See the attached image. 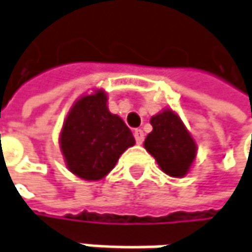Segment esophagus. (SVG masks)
<instances>
[{"label":"esophagus","mask_w":252,"mask_h":252,"mask_svg":"<svg viewBox=\"0 0 252 252\" xmlns=\"http://www.w3.org/2000/svg\"><path fill=\"white\" fill-rule=\"evenodd\" d=\"M134 137H135L137 144H142L144 142V132H142V129H135L134 131Z\"/></svg>","instance_id":"obj_1"}]
</instances>
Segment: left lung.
<instances>
[{
	"label": "left lung",
	"instance_id": "1",
	"mask_svg": "<svg viewBox=\"0 0 252 252\" xmlns=\"http://www.w3.org/2000/svg\"><path fill=\"white\" fill-rule=\"evenodd\" d=\"M153 131L144 147L156 158L159 168L171 177H184L197 154V144L187 131L181 118L171 110H164L151 118Z\"/></svg>",
	"mask_w": 252,
	"mask_h": 252
}]
</instances>
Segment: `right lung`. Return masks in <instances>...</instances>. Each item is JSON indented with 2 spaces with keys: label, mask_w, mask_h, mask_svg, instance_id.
Masks as SVG:
<instances>
[{
  "label": "right lung",
  "mask_w": 252,
  "mask_h": 252,
  "mask_svg": "<svg viewBox=\"0 0 252 252\" xmlns=\"http://www.w3.org/2000/svg\"><path fill=\"white\" fill-rule=\"evenodd\" d=\"M134 144L126 123L108 111L102 90L82 96L72 105L60 137L68 170L87 181L104 178Z\"/></svg>",
  "instance_id": "obj_1"
}]
</instances>
